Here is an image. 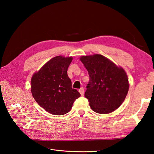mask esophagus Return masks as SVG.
Returning a JSON list of instances; mask_svg holds the SVG:
<instances>
[{"mask_svg":"<svg viewBox=\"0 0 154 154\" xmlns=\"http://www.w3.org/2000/svg\"><path fill=\"white\" fill-rule=\"evenodd\" d=\"M79 93H81V95L82 96L84 95V90L83 88H81L80 89H79Z\"/></svg>","mask_w":154,"mask_h":154,"instance_id":"esophagus-1","label":"esophagus"}]
</instances>
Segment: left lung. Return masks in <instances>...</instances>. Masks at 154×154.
Here are the masks:
<instances>
[{
    "instance_id": "obj_1",
    "label": "left lung",
    "mask_w": 154,
    "mask_h": 154,
    "mask_svg": "<svg viewBox=\"0 0 154 154\" xmlns=\"http://www.w3.org/2000/svg\"><path fill=\"white\" fill-rule=\"evenodd\" d=\"M80 60L90 76L84 97L91 109L99 114H107L118 109L129 88L125 72L100 54L82 56Z\"/></svg>"
}]
</instances>
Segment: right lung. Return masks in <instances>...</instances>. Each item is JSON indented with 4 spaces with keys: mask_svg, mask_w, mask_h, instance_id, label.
Segmentation results:
<instances>
[{
    "mask_svg": "<svg viewBox=\"0 0 154 154\" xmlns=\"http://www.w3.org/2000/svg\"><path fill=\"white\" fill-rule=\"evenodd\" d=\"M72 57H53L33 75L31 92L36 102L46 111L63 115L72 109L81 94L72 88L67 70Z\"/></svg>",
    "mask_w": 154,
    "mask_h": 154,
    "instance_id": "add662e5",
    "label": "right lung"
}]
</instances>
